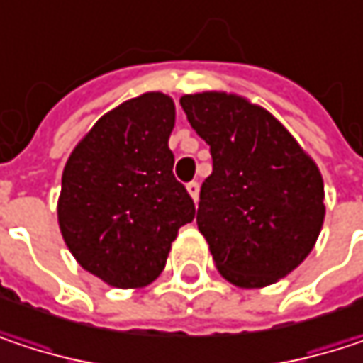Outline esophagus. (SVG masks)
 <instances>
[{"mask_svg":"<svg viewBox=\"0 0 363 363\" xmlns=\"http://www.w3.org/2000/svg\"><path fill=\"white\" fill-rule=\"evenodd\" d=\"M186 191H189V195L197 201V197H199V182L197 181L186 182Z\"/></svg>","mask_w":363,"mask_h":363,"instance_id":"1","label":"esophagus"}]
</instances>
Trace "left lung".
Wrapping results in <instances>:
<instances>
[{"label": "left lung", "mask_w": 363, "mask_h": 363, "mask_svg": "<svg viewBox=\"0 0 363 363\" xmlns=\"http://www.w3.org/2000/svg\"><path fill=\"white\" fill-rule=\"evenodd\" d=\"M182 111L210 145L197 227L216 269L240 288L286 277L313 250L324 181L292 134L262 107L225 92L186 94Z\"/></svg>", "instance_id": "1"}]
</instances>
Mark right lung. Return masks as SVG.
<instances>
[{
    "instance_id": "add662e5",
    "label": "right lung",
    "mask_w": 363,
    "mask_h": 363,
    "mask_svg": "<svg viewBox=\"0 0 363 363\" xmlns=\"http://www.w3.org/2000/svg\"><path fill=\"white\" fill-rule=\"evenodd\" d=\"M177 109L147 92L103 115L73 149L58 199V225L77 262L115 288L151 284L195 203L174 179L168 138Z\"/></svg>"
}]
</instances>
